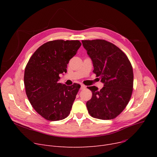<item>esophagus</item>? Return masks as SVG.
Masks as SVG:
<instances>
[{"mask_svg": "<svg viewBox=\"0 0 157 157\" xmlns=\"http://www.w3.org/2000/svg\"><path fill=\"white\" fill-rule=\"evenodd\" d=\"M86 88V86L85 85H81V90H83V89H85Z\"/></svg>", "mask_w": 157, "mask_h": 157, "instance_id": "34e87169", "label": "esophagus"}]
</instances>
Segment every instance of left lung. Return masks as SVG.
<instances>
[{
  "instance_id": "left-lung-1",
  "label": "left lung",
  "mask_w": 157,
  "mask_h": 157,
  "mask_svg": "<svg viewBox=\"0 0 157 157\" xmlns=\"http://www.w3.org/2000/svg\"><path fill=\"white\" fill-rule=\"evenodd\" d=\"M82 43L93 62L94 73L104 84L100 90L87 87L92 92L86 102L88 113L95 118L114 119L126 108L132 94V66L125 53L108 41L83 40Z\"/></svg>"
}]
</instances>
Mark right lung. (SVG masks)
Returning <instances> with one entry per match:
<instances>
[{"mask_svg":"<svg viewBox=\"0 0 157 157\" xmlns=\"http://www.w3.org/2000/svg\"><path fill=\"white\" fill-rule=\"evenodd\" d=\"M81 43L78 40H51L32 55L24 73L28 99L36 111L49 121L67 118L81 85L59 83V74L67 72L69 60Z\"/></svg>","mask_w":157,"mask_h":157,"instance_id":"obj_1","label":"right lung"}]
</instances>
